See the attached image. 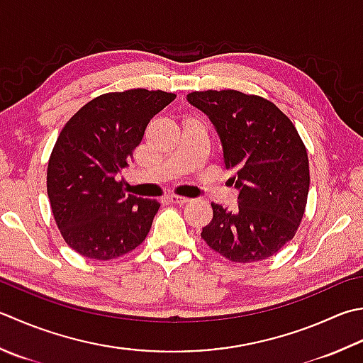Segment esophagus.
<instances>
[{
    "instance_id": "1",
    "label": "esophagus",
    "mask_w": 363,
    "mask_h": 363,
    "mask_svg": "<svg viewBox=\"0 0 363 363\" xmlns=\"http://www.w3.org/2000/svg\"><path fill=\"white\" fill-rule=\"evenodd\" d=\"M169 198H172V200L174 201V203H177V204H186V203H189L190 201V198H187V196H182V195H169Z\"/></svg>"
}]
</instances>
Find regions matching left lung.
Instances as JSON below:
<instances>
[{"mask_svg": "<svg viewBox=\"0 0 363 363\" xmlns=\"http://www.w3.org/2000/svg\"><path fill=\"white\" fill-rule=\"evenodd\" d=\"M214 125L226 169L239 190L238 209L212 203L201 238L234 262L267 259L294 238L310 187L307 149L294 124L259 96L195 91L187 96Z\"/></svg>", "mask_w": 363, "mask_h": 363, "instance_id": "1", "label": "left lung"}]
</instances>
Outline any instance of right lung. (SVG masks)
<instances>
[{
    "instance_id": "add662e5",
    "label": "right lung",
    "mask_w": 363,
    "mask_h": 363,
    "mask_svg": "<svg viewBox=\"0 0 363 363\" xmlns=\"http://www.w3.org/2000/svg\"><path fill=\"white\" fill-rule=\"evenodd\" d=\"M174 99L165 91L106 92L62 127L48 160L47 194L56 225L77 253L106 261L146 239L160 204L125 195L118 174L149 121Z\"/></svg>"
}]
</instances>
